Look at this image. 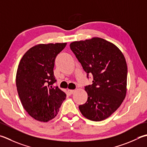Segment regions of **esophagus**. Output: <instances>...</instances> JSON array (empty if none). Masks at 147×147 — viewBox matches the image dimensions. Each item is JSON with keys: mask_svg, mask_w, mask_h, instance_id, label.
I'll return each mask as SVG.
<instances>
[{"mask_svg": "<svg viewBox=\"0 0 147 147\" xmlns=\"http://www.w3.org/2000/svg\"><path fill=\"white\" fill-rule=\"evenodd\" d=\"M75 90H68V92L69 94H73L74 92H75Z\"/></svg>", "mask_w": 147, "mask_h": 147, "instance_id": "1", "label": "esophagus"}]
</instances>
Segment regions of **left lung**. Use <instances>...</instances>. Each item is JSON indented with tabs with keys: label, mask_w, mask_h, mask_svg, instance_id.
Returning <instances> with one entry per match:
<instances>
[{
	"label": "left lung",
	"mask_w": 147,
	"mask_h": 147,
	"mask_svg": "<svg viewBox=\"0 0 147 147\" xmlns=\"http://www.w3.org/2000/svg\"><path fill=\"white\" fill-rule=\"evenodd\" d=\"M70 48L92 84L85 87L87 101L79 106L87 119L99 122L110 117L125 99L127 66L122 52L116 45L98 37L74 41Z\"/></svg>",
	"instance_id": "obj_1"
}]
</instances>
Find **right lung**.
<instances>
[{
	"label": "right lung",
	"mask_w": 147,
	"mask_h": 147,
	"mask_svg": "<svg viewBox=\"0 0 147 147\" xmlns=\"http://www.w3.org/2000/svg\"><path fill=\"white\" fill-rule=\"evenodd\" d=\"M67 43L38 44L20 60L16 85L23 107L34 119L47 122L57 116L66 94L52 85L55 59Z\"/></svg>",
	"instance_id": "1"
}]
</instances>
